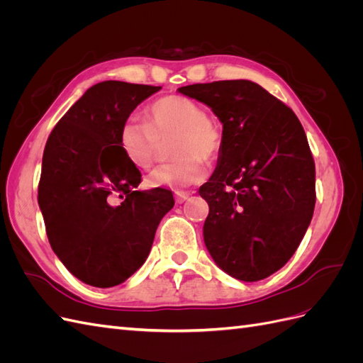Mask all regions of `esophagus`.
<instances>
[{
	"mask_svg": "<svg viewBox=\"0 0 363 363\" xmlns=\"http://www.w3.org/2000/svg\"><path fill=\"white\" fill-rule=\"evenodd\" d=\"M191 196V194L189 192H175V201H177L179 204H182V203H184L186 200H188Z\"/></svg>",
	"mask_w": 363,
	"mask_h": 363,
	"instance_id": "34e87169",
	"label": "esophagus"
}]
</instances>
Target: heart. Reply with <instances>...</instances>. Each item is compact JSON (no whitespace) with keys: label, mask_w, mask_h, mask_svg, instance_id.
<instances>
[{"label":"heart","mask_w":363,"mask_h":363,"mask_svg":"<svg viewBox=\"0 0 363 363\" xmlns=\"http://www.w3.org/2000/svg\"><path fill=\"white\" fill-rule=\"evenodd\" d=\"M174 162L152 169L147 183L151 188L182 191L206 177L203 162H213L221 151L223 136L207 118L204 108L191 98L168 95L148 108V123L128 118L119 133V145L125 157L138 168L150 169L159 157L162 144L169 142Z\"/></svg>","instance_id":"obj_1"}]
</instances>
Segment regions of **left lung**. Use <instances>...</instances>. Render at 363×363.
I'll return each instance as SVG.
<instances>
[{"label": "left lung", "instance_id": "obj_1", "mask_svg": "<svg viewBox=\"0 0 363 363\" xmlns=\"http://www.w3.org/2000/svg\"><path fill=\"white\" fill-rule=\"evenodd\" d=\"M223 123L218 167L200 188L208 204L204 244L216 265L242 281L286 263L313 215L315 162L286 104L250 80L183 86Z\"/></svg>", "mask_w": 363, "mask_h": 363}]
</instances>
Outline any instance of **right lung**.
<instances>
[{"label": "right lung", "instance_id": "right-lung-1", "mask_svg": "<svg viewBox=\"0 0 363 363\" xmlns=\"http://www.w3.org/2000/svg\"><path fill=\"white\" fill-rule=\"evenodd\" d=\"M160 89L115 80L89 87L43 150L38 201L50 245L91 286L112 288L133 276L174 206L168 189L135 191L142 175L119 145L130 113Z\"/></svg>", "mask_w": 363, "mask_h": 363}]
</instances>
